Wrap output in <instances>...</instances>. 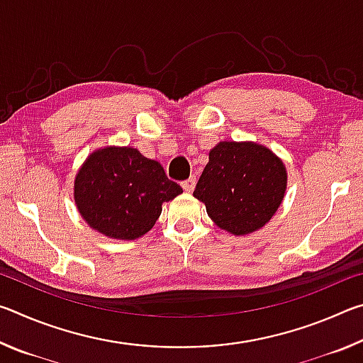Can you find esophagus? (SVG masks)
I'll list each match as a JSON object with an SVG mask.
<instances>
[{
  "instance_id": "esophagus-1",
  "label": "esophagus",
  "mask_w": 363,
  "mask_h": 363,
  "mask_svg": "<svg viewBox=\"0 0 363 363\" xmlns=\"http://www.w3.org/2000/svg\"><path fill=\"white\" fill-rule=\"evenodd\" d=\"M195 182H196V179H195V176H192V177H189V179H186L182 182V189L186 190V192H192V190L195 189Z\"/></svg>"
}]
</instances>
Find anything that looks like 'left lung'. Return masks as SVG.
<instances>
[{"instance_id":"left-lung-1","label":"left lung","mask_w":363,"mask_h":363,"mask_svg":"<svg viewBox=\"0 0 363 363\" xmlns=\"http://www.w3.org/2000/svg\"><path fill=\"white\" fill-rule=\"evenodd\" d=\"M285 190V164L272 150L256 143L224 140L210 150L194 196L220 229L248 235L269 223Z\"/></svg>"}]
</instances>
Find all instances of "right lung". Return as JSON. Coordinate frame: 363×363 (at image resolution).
<instances>
[{
    "mask_svg": "<svg viewBox=\"0 0 363 363\" xmlns=\"http://www.w3.org/2000/svg\"><path fill=\"white\" fill-rule=\"evenodd\" d=\"M182 194L162 164L133 147L91 153L75 177L73 196L91 229L116 240H136L155 225L164 201Z\"/></svg>",
    "mask_w": 363,
    "mask_h": 363,
    "instance_id": "right-lung-1",
    "label": "right lung"
}]
</instances>
